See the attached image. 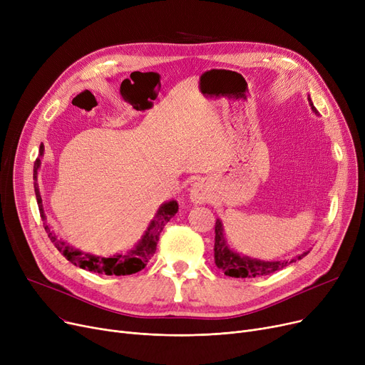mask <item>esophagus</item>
<instances>
[{"label":"esophagus","mask_w":365,"mask_h":365,"mask_svg":"<svg viewBox=\"0 0 365 365\" xmlns=\"http://www.w3.org/2000/svg\"><path fill=\"white\" fill-rule=\"evenodd\" d=\"M212 197V190H210V185L204 179H198L189 189V200L194 204H204Z\"/></svg>","instance_id":"1"}]
</instances>
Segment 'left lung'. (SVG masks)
I'll return each instance as SVG.
<instances>
[{"mask_svg": "<svg viewBox=\"0 0 365 365\" xmlns=\"http://www.w3.org/2000/svg\"><path fill=\"white\" fill-rule=\"evenodd\" d=\"M311 109L318 115L317 108L314 106L311 96L308 98ZM215 263L225 272V275L227 277H234V278H259V277H264L274 274L282 267L289 266L290 263L300 260L302 257H304L309 252H304L300 256L293 257L292 260H277V262H267V260H259V259H253L248 256H240L237 252H234L232 248H229V245L226 244V240L223 237V225L222 220L217 219L216 220V226H215Z\"/></svg>", "mask_w": 365, "mask_h": 365, "instance_id": "left-lung-1", "label": "left lung"}]
</instances>
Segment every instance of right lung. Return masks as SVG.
Returning a JSON list of instances; mask_svg holds the SVG:
<instances>
[{
	"instance_id": "right-lung-1",
	"label": "right lung",
	"mask_w": 365,
	"mask_h": 365,
	"mask_svg": "<svg viewBox=\"0 0 365 365\" xmlns=\"http://www.w3.org/2000/svg\"><path fill=\"white\" fill-rule=\"evenodd\" d=\"M43 155H44V145L41 143L40 155H38L34 164V187H35L38 208H40V215L44 222V229L48 234L50 241L54 244L57 250H59L71 263L90 272H98L105 275H131L142 271L157 250V244H158L163 227L178 213L179 210L178 201L171 200L160 205V208L157 210V215L150 220L145 234L142 235L139 242L131 248V250H127L125 253H117L109 257H101L90 253H83L81 250H76V248H73L72 245L57 238V235L51 231L50 225L47 223V216L44 213L43 200L40 194V186H38V170H40Z\"/></svg>"
}]
</instances>
